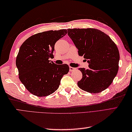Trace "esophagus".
<instances>
[{
	"mask_svg": "<svg viewBox=\"0 0 132 132\" xmlns=\"http://www.w3.org/2000/svg\"><path fill=\"white\" fill-rule=\"evenodd\" d=\"M69 70H70V71H74V70H76V68H72V67H70Z\"/></svg>",
	"mask_w": 132,
	"mask_h": 132,
	"instance_id": "1",
	"label": "esophagus"
}]
</instances>
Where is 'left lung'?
<instances>
[{
    "label": "left lung",
    "instance_id": "1",
    "mask_svg": "<svg viewBox=\"0 0 132 132\" xmlns=\"http://www.w3.org/2000/svg\"><path fill=\"white\" fill-rule=\"evenodd\" d=\"M68 36L87 60L88 69L79 68L82 79L78 86L90 93L105 90L112 83L119 70L120 54L115 43L105 33L95 28L68 29Z\"/></svg>",
    "mask_w": 132,
    "mask_h": 132
}]
</instances>
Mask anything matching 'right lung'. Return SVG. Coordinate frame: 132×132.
I'll return each mask as SVG.
<instances>
[{"instance_id": "1", "label": "right lung", "mask_w": 132, "mask_h": 132, "mask_svg": "<svg viewBox=\"0 0 132 132\" xmlns=\"http://www.w3.org/2000/svg\"><path fill=\"white\" fill-rule=\"evenodd\" d=\"M66 29L37 33L25 41L16 60L19 78L29 92L38 97L46 96L58 88L62 78L69 71L67 64H56L53 57L56 42L65 36Z\"/></svg>"}]
</instances>
